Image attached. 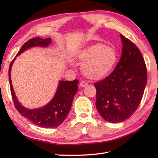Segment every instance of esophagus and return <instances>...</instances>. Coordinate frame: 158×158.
Returning a JSON list of instances; mask_svg holds the SVG:
<instances>
[{"mask_svg": "<svg viewBox=\"0 0 158 158\" xmlns=\"http://www.w3.org/2000/svg\"><path fill=\"white\" fill-rule=\"evenodd\" d=\"M87 85H88V83L85 82L84 81H81V82H80V86H81V87H85V86H86Z\"/></svg>", "mask_w": 158, "mask_h": 158, "instance_id": "obj_1", "label": "esophagus"}]
</instances>
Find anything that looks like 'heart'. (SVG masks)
<instances>
[{
  "mask_svg": "<svg viewBox=\"0 0 158 158\" xmlns=\"http://www.w3.org/2000/svg\"><path fill=\"white\" fill-rule=\"evenodd\" d=\"M78 57L83 63L82 72L87 78L100 79L113 70L118 60L114 47L97 43L85 48Z\"/></svg>",
  "mask_w": 158,
  "mask_h": 158,
  "instance_id": "heart-1",
  "label": "heart"
}]
</instances>
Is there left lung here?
<instances>
[{
  "instance_id": "obj_1",
  "label": "left lung",
  "mask_w": 158,
  "mask_h": 158,
  "mask_svg": "<svg viewBox=\"0 0 158 158\" xmlns=\"http://www.w3.org/2000/svg\"><path fill=\"white\" fill-rule=\"evenodd\" d=\"M122 56L114 70L94 84L96 108L106 121L120 123L132 116L139 106L147 83L143 56L137 46L121 34Z\"/></svg>"
}]
</instances>
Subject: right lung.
<instances>
[{
  "instance_id": "obj_1",
  "label": "right lung",
  "mask_w": 158,
  "mask_h": 158,
  "mask_svg": "<svg viewBox=\"0 0 158 158\" xmlns=\"http://www.w3.org/2000/svg\"><path fill=\"white\" fill-rule=\"evenodd\" d=\"M51 42V38L42 39L40 37H35L29 40L19 51L16 57L28 48L32 47H47ZM16 57L12 60L9 67L10 86L15 108L21 116H24L32 123L37 126L48 128L58 127L64 121L69 114L74 96L78 90L79 81L77 79L70 81H60L54 97L46 106L37 109H26L19 102L12 85L10 72Z\"/></svg>"
}]
</instances>
